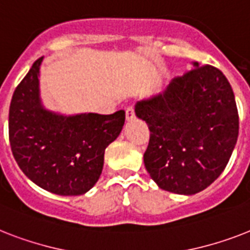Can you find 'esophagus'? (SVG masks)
Instances as JSON below:
<instances>
[{"instance_id":"esophagus-1","label":"esophagus","mask_w":250,"mask_h":250,"mask_svg":"<svg viewBox=\"0 0 250 250\" xmlns=\"http://www.w3.org/2000/svg\"><path fill=\"white\" fill-rule=\"evenodd\" d=\"M136 118V114H135V109L132 106L127 107V110H125V119L127 122H131Z\"/></svg>"}]
</instances>
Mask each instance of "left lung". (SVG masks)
<instances>
[{
	"label": "left lung",
	"instance_id": "left-lung-1",
	"mask_svg": "<svg viewBox=\"0 0 250 250\" xmlns=\"http://www.w3.org/2000/svg\"><path fill=\"white\" fill-rule=\"evenodd\" d=\"M192 66L163 93L135 106L150 129L146 171L160 188L184 195L218 178L239 135L234 91L224 73L198 62Z\"/></svg>",
	"mask_w": 250,
	"mask_h": 250
}]
</instances>
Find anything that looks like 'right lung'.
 Returning <instances> with one entry per match:
<instances>
[{"label": "right lung", "instance_id": "obj_1", "mask_svg": "<svg viewBox=\"0 0 250 250\" xmlns=\"http://www.w3.org/2000/svg\"><path fill=\"white\" fill-rule=\"evenodd\" d=\"M33 62L14 91L9 111L11 151L30 181L58 195H82L96 184L104 153L121 133L125 110L60 115L46 110L40 99V66Z\"/></svg>", "mask_w": 250, "mask_h": 250}]
</instances>
